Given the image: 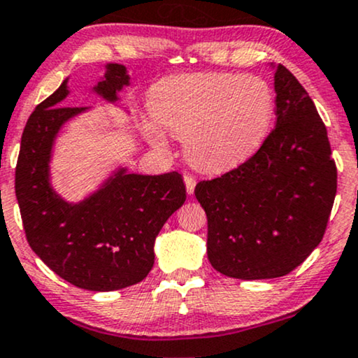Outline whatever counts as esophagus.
<instances>
[{"instance_id":"34e87169","label":"esophagus","mask_w":358,"mask_h":358,"mask_svg":"<svg viewBox=\"0 0 358 358\" xmlns=\"http://www.w3.org/2000/svg\"><path fill=\"white\" fill-rule=\"evenodd\" d=\"M184 182H186L187 194H192L194 187H196V178H194L192 174H186V176H184Z\"/></svg>"}]
</instances>
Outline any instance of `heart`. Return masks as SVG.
I'll return each instance as SVG.
<instances>
[{
  "mask_svg": "<svg viewBox=\"0 0 358 358\" xmlns=\"http://www.w3.org/2000/svg\"><path fill=\"white\" fill-rule=\"evenodd\" d=\"M156 122L144 132L164 148L166 129L184 139V154L197 169L220 172L257 151L271 131L275 98L266 79L231 73H194L162 79L149 96Z\"/></svg>",
  "mask_w": 358,
  "mask_h": 358,
  "instance_id": "b5f03b06",
  "label": "heart"
}]
</instances>
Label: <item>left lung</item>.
<instances>
[{"instance_id": "left-lung-1", "label": "left lung", "mask_w": 358, "mask_h": 358, "mask_svg": "<svg viewBox=\"0 0 358 358\" xmlns=\"http://www.w3.org/2000/svg\"><path fill=\"white\" fill-rule=\"evenodd\" d=\"M273 68L275 127L244 164L194 191L207 215L209 262L234 279H275L301 266L324 237L337 192L314 101L285 66Z\"/></svg>"}]
</instances>
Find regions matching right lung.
Listing matches in <instances>:
<instances>
[{
    "mask_svg": "<svg viewBox=\"0 0 358 358\" xmlns=\"http://www.w3.org/2000/svg\"><path fill=\"white\" fill-rule=\"evenodd\" d=\"M129 85L122 64L106 66L96 94L117 103ZM68 78L36 106L21 136L15 191L26 239L61 279L79 289L109 292L138 284L154 266V241L186 201L182 176H143L117 167L86 199L64 201L51 186L52 145L69 119L87 108H64Z\"/></svg>",
    "mask_w": 358,
    "mask_h": 358,
    "instance_id": "1",
    "label": "right lung"
}]
</instances>
